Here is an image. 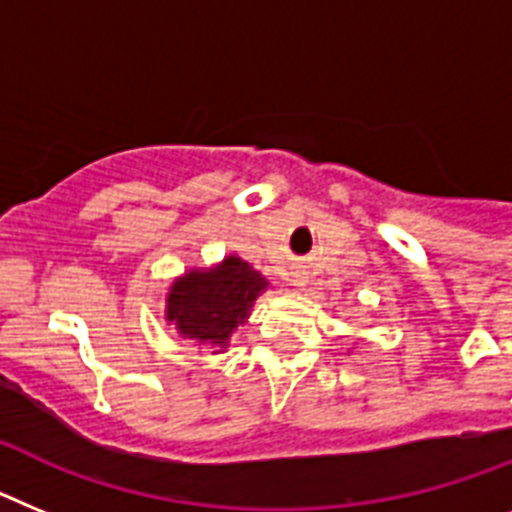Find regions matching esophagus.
<instances>
[{"label":"esophagus","instance_id":"obj_1","mask_svg":"<svg viewBox=\"0 0 512 512\" xmlns=\"http://www.w3.org/2000/svg\"><path fill=\"white\" fill-rule=\"evenodd\" d=\"M306 283H309V275H306L304 270H296V273L291 275V286H296V288H304Z\"/></svg>","mask_w":512,"mask_h":512}]
</instances>
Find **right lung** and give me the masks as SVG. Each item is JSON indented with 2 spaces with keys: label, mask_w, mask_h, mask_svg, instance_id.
<instances>
[{
  "label": "right lung",
  "mask_w": 512,
  "mask_h": 512,
  "mask_svg": "<svg viewBox=\"0 0 512 512\" xmlns=\"http://www.w3.org/2000/svg\"><path fill=\"white\" fill-rule=\"evenodd\" d=\"M268 286V278L250 262L226 255L211 268H190L172 281L164 296V322L182 340L226 353L231 335L247 322L257 296Z\"/></svg>",
  "instance_id": "add662e5"
}]
</instances>
